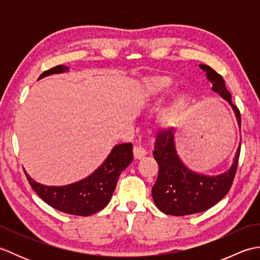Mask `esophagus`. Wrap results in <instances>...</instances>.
<instances>
[{"mask_svg": "<svg viewBox=\"0 0 260 260\" xmlns=\"http://www.w3.org/2000/svg\"><path fill=\"white\" fill-rule=\"evenodd\" d=\"M133 154H134V157L136 159H141L144 157L147 153L145 151V148L143 147L141 144H135V146L133 148Z\"/></svg>", "mask_w": 260, "mask_h": 260, "instance_id": "esophagus-1", "label": "esophagus"}]
</instances>
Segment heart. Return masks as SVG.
I'll use <instances>...</instances> for the list:
<instances>
[{
  "label": "heart",
  "mask_w": 260,
  "mask_h": 260,
  "mask_svg": "<svg viewBox=\"0 0 260 260\" xmlns=\"http://www.w3.org/2000/svg\"><path fill=\"white\" fill-rule=\"evenodd\" d=\"M176 89L175 81L168 76L153 75L144 78L141 82L139 95L142 102L146 104L156 103L169 96ZM193 98L190 92L180 91L173 95L165 105L158 121L162 127H173L183 119L192 107Z\"/></svg>",
  "instance_id": "1"
}]
</instances>
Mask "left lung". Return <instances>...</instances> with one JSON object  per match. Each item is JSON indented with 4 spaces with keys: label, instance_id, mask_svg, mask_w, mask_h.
<instances>
[{
    "label": "left lung",
    "instance_id": "8db88e82",
    "mask_svg": "<svg viewBox=\"0 0 260 260\" xmlns=\"http://www.w3.org/2000/svg\"><path fill=\"white\" fill-rule=\"evenodd\" d=\"M206 71L212 90L218 92L233 107L239 127L240 112L231 102V95L224 80L218 73L207 64L199 66ZM241 142V140H240ZM240 145L237 148L234 162L228 171L219 175H204L187 169L178 155L174 143V131L165 129L156 136L153 156L158 164V175L152 187V197L158 210L165 214L181 215L203 212L217 204L227 196L235 179L238 167Z\"/></svg>",
    "mask_w": 260,
    "mask_h": 260
}]
</instances>
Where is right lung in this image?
Listing matches in <instances>:
<instances>
[{"label": "right lung", "instance_id": "obj_1", "mask_svg": "<svg viewBox=\"0 0 260 260\" xmlns=\"http://www.w3.org/2000/svg\"><path fill=\"white\" fill-rule=\"evenodd\" d=\"M66 66H57L42 73L39 79L68 71ZM133 161V145L124 143L113 147L107 158L95 172L75 183L48 186L38 183L24 171L27 181L37 194L49 206L74 215H91L107 206L115 191L120 173Z\"/></svg>", "mask_w": 260, "mask_h": 260}]
</instances>
